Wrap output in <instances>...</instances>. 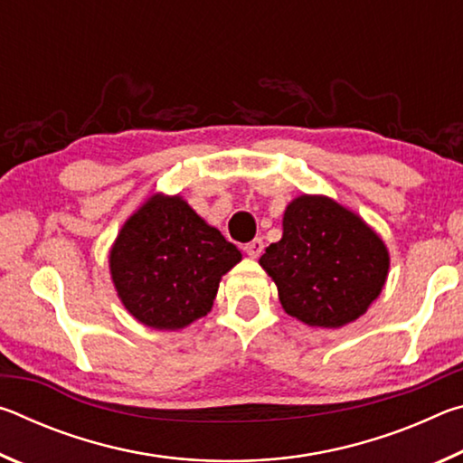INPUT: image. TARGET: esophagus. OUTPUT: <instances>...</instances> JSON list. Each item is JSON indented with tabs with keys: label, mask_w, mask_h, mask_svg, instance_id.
<instances>
[{
	"label": "esophagus",
	"mask_w": 463,
	"mask_h": 463,
	"mask_svg": "<svg viewBox=\"0 0 463 463\" xmlns=\"http://www.w3.org/2000/svg\"><path fill=\"white\" fill-rule=\"evenodd\" d=\"M242 250H245L249 257H253V260H257V257L263 253V241L261 239H253L250 242H247L245 247H242Z\"/></svg>",
	"instance_id": "1"
}]
</instances>
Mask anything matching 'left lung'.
Masks as SVG:
<instances>
[{"mask_svg": "<svg viewBox=\"0 0 463 463\" xmlns=\"http://www.w3.org/2000/svg\"><path fill=\"white\" fill-rule=\"evenodd\" d=\"M260 263L289 317L339 328L380 296L390 260L362 218L325 195H300L286 208L284 237L265 249Z\"/></svg>", "mask_w": 463, "mask_h": 463, "instance_id": "1", "label": "left lung"}]
</instances>
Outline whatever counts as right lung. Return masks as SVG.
<instances>
[{
    "instance_id": "obj_1",
    "label": "right lung",
    "mask_w": 463,
    "mask_h": 463,
    "mask_svg": "<svg viewBox=\"0 0 463 463\" xmlns=\"http://www.w3.org/2000/svg\"><path fill=\"white\" fill-rule=\"evenodd\" d=\"M241 250L179 195H153L116 239L109 271L124 307L140 323L177 331L210 312L221 278Z\"/></svg>"
}]
</instances>
